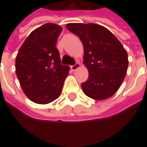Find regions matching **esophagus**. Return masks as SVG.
<instances>
[{
  "instance_id": "34e87169",
  "label": "esophagus",
  "mask_w": 147,
  "mask_h": 147,
  "mask_svg": "<svg viewBox=\"0 0 147 147\" xmlns=\"http://www.w3.org/2000/svg\"><path fill=\"white\" fill-rule=\"evenodd\" d=\"M80 63H77L75 65H72V66H70V69L72 70V71H75V70H77L78 68H80Z\"/></svg>"
}]
</instances>
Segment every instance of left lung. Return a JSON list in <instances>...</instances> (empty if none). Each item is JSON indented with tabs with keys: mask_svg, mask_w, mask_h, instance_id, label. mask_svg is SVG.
Instances as JSON below:
<instances>
[{
	"mask_svg": "<svg viewBox=\"0 0 147 147\" xmlns=\"http://www.w3.org/2000/svg\"><path fill=\"white\" fill-rule=\"evenodd\" d=\"M67 29L79 37L89 77L82 89L88 97L102 100L120 88L128 69V55L122 43L106 27L97 24L71 23Z\"/></svg>",
	"mask_w": 147,
	"mask_h": 147,
	"instance_id": "obj_1",
	"label": "left lung"
}]
</instances>
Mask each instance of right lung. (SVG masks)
<instances>
[{"label":"right lung","mask_w":147,"mask_h":147,"mask_svg":"<svg viewBox=\"0 0 147 147\" xmlns=\"http://www.w3.org/2000/svg\"><path fill=\"white\" fill-rule=\"evenodd\" d=\"M63 28L47 23L26 38L16 57V73L23 92L32 101L47 104L63 91L69 67L61 65L55 47Z\"/></svg>","instance_id":"right-lung-1"}]
</instances>
